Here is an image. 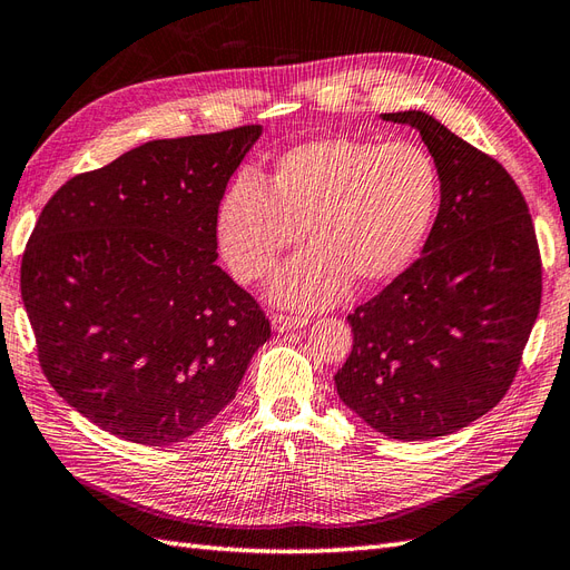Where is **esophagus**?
<instances>
[{
	"label": "esophagus",
	"mask_w": 570,
	"mask_h": 570,
	"mask_svg": "<svg viewBox=\"0 0 570 570\" xmlns=\"http://www.w3.org/2000/svg\"><path fill=\"white\" fill-rule=\"evenodd\" d=\"M307 324V317L303 315H272V327L274 332H291V330H301Z\"/></svg>",
	"instance_id": "esophagus-1"
}]
</instances>
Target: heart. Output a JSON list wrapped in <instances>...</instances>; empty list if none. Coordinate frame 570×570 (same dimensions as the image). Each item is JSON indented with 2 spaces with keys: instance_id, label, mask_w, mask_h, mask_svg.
Here are the masks:
<instances>
[{
  "instance_id": "1",
  "label": "heart",
  "mask_w": 570,
  "mask_h": 570,
  "mask_svg": "<svg viewBox=\"0 0 570 570\" xmlns=\"http://www.w3.org/2000/svg\"><path fill=\"white\" fill-rule=\"evenodd\" d=\"M439 203L428 150L409 140L324 136L284 150L267 174L222 193L215 236L238 282H259L301 236L311 240L274 274L269 294L294 307L344 298L355 279L380 286L413 263Z\"/></svg>"
}]
</instances>
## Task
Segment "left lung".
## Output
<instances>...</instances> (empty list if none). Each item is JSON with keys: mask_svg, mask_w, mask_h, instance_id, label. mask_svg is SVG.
I'll list each match as a JSON object with an SVG mask.
<instances>
[{"mask_svg": "<svg viewBox=\"0 0 570 570\" xmlns=\"http://www.w3.org/2000/svg\"><path fill=\"white\" fill-rule=\"evenodd\" d=\"M409 124L434 157L442 203L422 255L348 315L336 394L399 442L456 432L509 392L542 301V259L523 193L490 155L425 111Z\"/></svg>", "mask_w": 570, "mask_h": 570, "instance_id": "8db88e82", "label": "left lung"}]
</instances>
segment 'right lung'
Masks as SVG:
<instances>
[{
	"label": "right lung",
	"mask_w": 570,
	"mask_h": 570,
	"mask_svg": "<svg viewBox=\"0 0 570 570\" xmlns=\"http://www.w3.org/2000/svg\"><path fill=\"white\" fill-rule=\"evenodd\" d=\"M259 134L150 140L42 207L21 263L40 367L105 432L184 442L269 338L263 307L215 263L217 203Z\"/></svg>",
	"instance_id": "right-lung-1"
}]
</instances>
